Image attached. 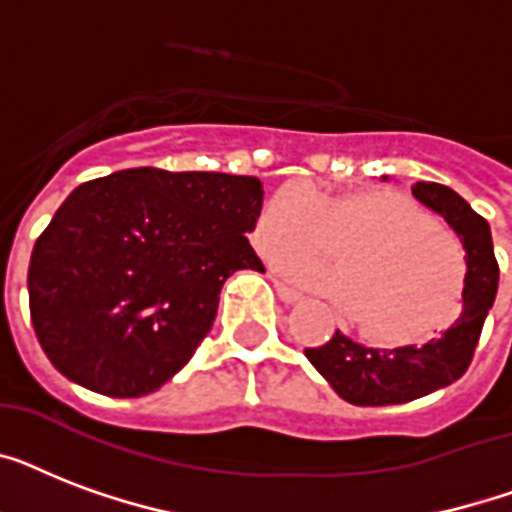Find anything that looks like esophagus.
I'll return each mask as SVG.
<instances>
[{
  "label": "esophagus",
  "mask_w": 512,
  "mask_h": 512,
  "mask_svg": "<svg viewBox=\"0 0 512 512\" xmlns=\"http://www.w3.org/2000/svg\"><path fill=\"white\" fill-rule=\"evenodd\" d=\"M273 287H276V292H279V297H281V300H284V303H287V305L300 303V300H303V295H300V292H297V289L287 287V284H284V281L273 279Z\"/></svg>",
  "instance_id": "1"
}]
</instances>
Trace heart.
Instances as JSON below:
<instances>
[{
    "mask_svg": "<svg viewBox=\"0 0 512 512\" xmlns=\"http://www.w3.org/2000/svg\"><path fill=\"white\" fill-rule=\"evenodd\" d=\"M257 247L281 271L324 289L372 340L404 345L444 327L468 273L460 236L398 191L316 193L289 183L257 220ZM338 252L340 269L300 261Z\"/></svg>",
    "mask_w": 512,
    "mask_h": 512,
    "instance_id": "obj_1",
    "label": "heart"
}]
</instances>
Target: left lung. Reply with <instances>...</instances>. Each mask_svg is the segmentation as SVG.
<instances>
[{
  "label": "left lung",
  "instance_id": "8db88e82",
  "mask_svg": "<svg viewBox=\"0 0 512 512\" xmlns=\"http://www.w3.org/2000/svg\"><path fill=\"white\" fill-rule=\"evenodd\" d=\"M412 193L452 225L468 252L460 316L444 335L422 345L366 348L335 332L319 348H305L308 361L348 404H406L460 380L473 361L486 313L497 295L500 265L494 257L489 223L460 193L441 183H414Z\"/></svg>",
  "mask_w": 512,
  "mask_h": 512
}]
</instances>
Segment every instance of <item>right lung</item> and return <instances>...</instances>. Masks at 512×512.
<instances>
[{"label": "right lung", "mask_w": 512, "mask_h": 512, "mask_svg": "<svg viewBox=\"0 0 512 512\" xmlns=\"http://www.w3.org/2000/svg\"><path fill=\"white\" fill-rule=\"evenodd\" d=\"M260 207L263 183L225 172L138 167L74 188L28 263L52 366L111 398L162 388L212 329L225 279L265 271L244 236Z\"/></svg>", "instance_id": "right-lung-1"}]
</instances>
